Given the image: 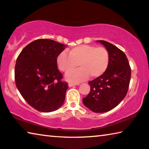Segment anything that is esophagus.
<instances>
[{
	"instance_id": "34e87169",
	"label": "esophagus",
	"mask_w": 149,
	"mask_h": 149,
	"mask_svg": "<svg viewBox=\"0 0 149 149\" xmlns=\"http://www.w3.org/2000/svg\"><path fill=\"white\" fill-rule=\"evenodd\" d=\"M77 85H79V84H77V83H72V82H70V83L68 84L69 87H72V86H77Z\"/></svg>"
}]
</instances>
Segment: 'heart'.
<instances>
[{"label": "heart", "instance_id": "heart-1", "mask_svg": "<svg viewBox=\"0 0 149 149\" xmlns=\"http://www.w3.org/2000/svg\"><path fill=\"white\" fill-rule=\"evenodd\" d=\"M110 63L109 52L103 47L81 45L71 49L69 55L61 52L57 58V67L67 73L77 67L80 68L68 73L65 79L69 81L79 82L100 77L106 72Z\"/></svg>", "mask_w": 149, "mask_h": 149}]
</instances>
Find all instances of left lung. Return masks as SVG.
Instances as JSON below:
<instances>
[{
  "label": "left lung",
  "mask_w": 149,
  "mask_h": 149,
  "mask_svg": "<svg viewBox=\"0 0 149 149\" xmlns=\"http://www.w3.org/2000/svg\"><path fill=\"white\" fill-rule=\"evenodd\" d=\"M105 47L110 55V63L106 72L89 82L90 92L83 98L85 106L92 112H106L114 108L127 94L131 69L125 53L112 43L97 41Z\"/></svg>",
  "instance_id": "left-lung-1"
}]
</instances>
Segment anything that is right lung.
Masks as SVG:
<instances>
[{
	"mask_svg": "<svg viewBox=\"0 0 149 149\" xmlns=\"http://www.w3.org/2000/svg\"><path fill=\"white\" fill-rule=\"evenodd\" d=\"M67 45L52 39L30 43L18 56L15 68L17 88L35 110L50 112L65 100L68 83L57 69V58Z\"/></svg>",
	"mask_w": 149,
	"mask_h": 149,
	"instance_id": "right-lung-1",
	"label": "right lung"
}]
</instances>
